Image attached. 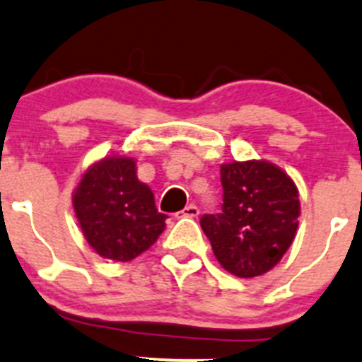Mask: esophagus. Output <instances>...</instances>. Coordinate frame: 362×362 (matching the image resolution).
Returning a JSON list of instances; mask_svg holds the SVG:
<instances>
[{"label":"esophagus","instance_id":"obj_1","mask_svg":"<svg viewBox=\"0 0 362 362\" xmlns=\"http://www.w3.org/2000/svg\"><path fill=\"white\" fill-rule=\"evenodd\" d=\"M199 213H200L199 207L193 206V204H189V206H186L185 209L177 213V218H197L199 216Z\"/></svg>","mask_w":362,"mask_h":362}]
</instances>
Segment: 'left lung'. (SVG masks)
<instances>
[{
	"instance_id": "obj_1",
	"label": "left lung",
	"mask_w": 362,
	"mask_h": 362,
	"mask_svg": "<svg viewBox=\"0 0 362 362\" xmlns=\"http://www.w3.org/2000/svg\"><path fill=\"white\" fill-rule=\"evenodd\" d=\"M221 213L204 214L200 227L228 273L253 278L273 269L298 230L294 181L273 163L250 160L221 165Z\"/></svg>"
}]
</instances>
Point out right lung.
I'll list each match as a JSON object with an SVG mask.
<instances>
[{
    "label": "right lung",
    "instance_id": "obj_1",
    "mask_svg": "<svg viewBox=\"0 0 362 362\" xmlns=\"http://www.w3.org/2000/svg\"><path fill=\"white\" fill-rule=\"evenodd\" d=\"M74 209L91 248L119 262L144 253L167 220L149 186L137 180L134 160L117 156L88 169L74 193Z\"/></svg>",
    "mask_w": 362,
    "mask_h": 362
}]
</instances>
